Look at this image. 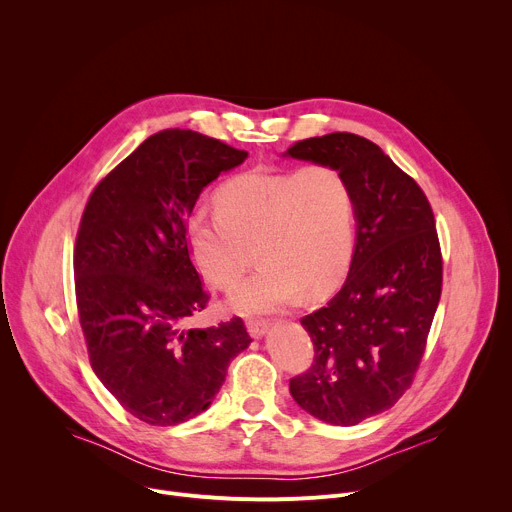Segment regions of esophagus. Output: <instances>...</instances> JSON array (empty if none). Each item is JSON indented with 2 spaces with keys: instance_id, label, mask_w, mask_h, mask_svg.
<instances>
[{
  "instance_id": "obj_1",
  "label": "esophagus",
  "mask_w": 512,
  "mask_h": 512,
  "mask_svg": "<svg viewBox=\"0 0 512 512\" xmlns=\"http://www.w3.org/2000/svg\"><path fill=\"white\" fill-rule=\"evenodd\" d=\"M247 330L253 338H261L267 330V322L263 318H249L247 320Z\"/></svg>"
}]
</instances>
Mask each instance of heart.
I'll return each mask as SVG.
<instances>
[{"label": "heart", "mask_w": 512, "mask_h": 512, "mask_svg": "<svg viewBox=\"0 0 512 512\" xmlns=\"http://www.w3.org/2000/svg\"><path fill=\"white\" fill-rule=\"evenodd\" d=\"M216 212L196 208L186 245L200 275L233 289L255 253L259 269L237 287L239 312H271L322 298L346 277L356 249V202L344 172L332 164L298 170H251L214 194Z\"/></svg>", "instance_id": "heart-1"}]
</instances>
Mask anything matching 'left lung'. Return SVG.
<instances>
[{
    "instance_id": "8db88e82",
    "label": "left lung",
    "mask_w": 512,
    "mask_h": 512,
    "mask_svg": "<svg viewBox=\"0 0 512 512\" xmlns=\"http://www.w3.org/2000/svg\"><path fill=\"white\" fill-rule=\"evenodd\" d=\"M287 154L340 168L354 192L348 277L302 318L314 360L289 379L302 409L348 427L391 409L411 387L442 296V247L425 192L371 139L338 131L296 141Z\"/></svg>"
}]
</instances>
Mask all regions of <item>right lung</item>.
I'll list each match as a JSON object with an SVG mask.
<instances>
[{
	"label": "right lung",
	"instance_id": "right-lung-1",
	"mask_svg": "<svg viewBox=\"0 0 512 512\" xmlns=\"http://www.w3.org/2000/svg\"><path fill=\"white\" fill-rule=\"evenodd\" d=\"M245 150L190 129L145 139L91 192L75 243V294L91 367L133 417L176 425L202 413L249 346L243 318L188 328L208 306L186 245L206 184Z\"/></svg>",
	"mask_w": 512,
	"mask_h": 512
}]
</instances>
